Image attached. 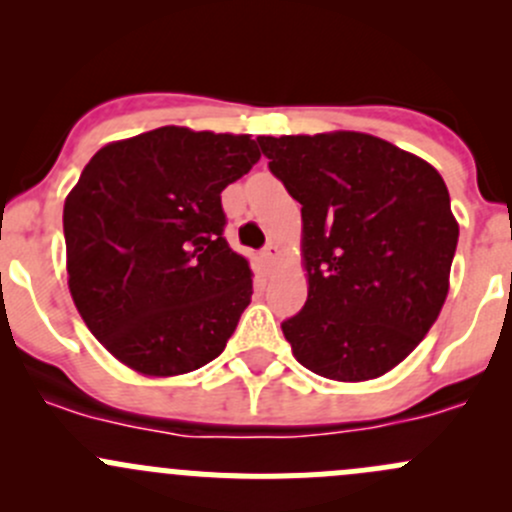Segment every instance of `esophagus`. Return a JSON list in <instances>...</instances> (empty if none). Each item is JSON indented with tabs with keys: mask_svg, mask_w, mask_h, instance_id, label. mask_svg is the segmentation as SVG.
<instances>
[{
	"mask_svg": "<svg viewBox=\"0 0 512 512\" xmlns=\"http://www.w3.org/2000/svg\"><path fill=\"white\" fill-rule=\"evenodd\" d=\"M277 255H280V250H277L275 242H270V245H265V250H262V257H265L267 262H275Z\"/></svg>",
	"mask_w": 512,
	"mask_h": 512,
	"instance_id": "1",
	"label": "esophagus"
}]
</instances>
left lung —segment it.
Returning a JSON list of instances; mask_svg holds the SVG:
<instances>
[{
  "instance_id": "8db88e82",
  "label": "left lung",
  "mask_w": 512,
  "mask_h": 512,
  "mask_svg": "<svg viewBox=\"0 0 512 512\" xmlns=\"http://www.w3.org/2000/svg\"><path fill=\"white\" fill-rule=\"evenodd\" d=\"M257 143L302 205L309 294L282 322L294 359L334 381L386 374L446 302L458 245L446 183L426 160L369 133Z\"/></svg>"
}]
</instances>
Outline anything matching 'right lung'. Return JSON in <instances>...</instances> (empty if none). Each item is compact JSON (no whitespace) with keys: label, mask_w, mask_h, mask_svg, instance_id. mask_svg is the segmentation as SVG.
<instances>
[{"label":"right lung","mask_w":512,"mask_h":512,"mask_svg":"<svg viewBox=\"0 0 512 512\" xmlns=\"http://www.w3.org/2000/svg\"><path fill=\"white\" fill-rule=\"evenodd\" d=\"M260 160L250 136L163 126L108 143L64 203L69 289L91 334L146 376L200 369L252 297L220 193Z\"/></svg>","instance_id":"add662e5"}]
</instances>
